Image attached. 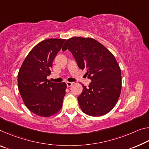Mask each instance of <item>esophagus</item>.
<instances>
[{"instance_id":"obj_1","label":"esophagus","mask_w":149,"mask_h":149,"mask_svg":"<svg viewBox=\"0 0 149 149\" xmlns=\"http://www.w3.org/2000/svg\"><path fill=\"white\" fill-rule=\"evenodd\" d=\"M66 85H67V86L68 87H71L73 85V83H72V82H66Z\"/></svg>"}]
</instances>
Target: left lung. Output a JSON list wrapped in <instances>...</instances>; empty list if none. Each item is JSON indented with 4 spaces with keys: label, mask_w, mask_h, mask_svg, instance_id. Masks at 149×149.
Returning a JSON list of instances; mask_svg holds the SVG:
<instances>
[{
    "label": "left lung",
    "mask_w": 149,
    "mask_h": 149,
    "mask_svg": "<svg viewBox=\"0 0 149 149\" xmlns=\"http://www.w3.org/2000/svg\"><path fill=\"white\" fill-rule=\"evenodd\" d=\"M70 51L78 67L86 69L91 79L77 100L82 111L102 116L115 107L121 91V72L113 54L91 38L73 37L66 40L62 51Z\"/></svg>",
    "instance_id": "obj_1"
}]
</instances>
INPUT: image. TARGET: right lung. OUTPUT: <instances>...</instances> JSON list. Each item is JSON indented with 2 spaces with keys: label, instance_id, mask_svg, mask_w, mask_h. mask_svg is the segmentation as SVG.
I'll return each mask as SVG.
<instances>
[{
  "label": "right lung",
  "instance_id": "obj_1",
  "mask_svg": "<svg viewBox=\"0 0 149 149\" xmlns=\"http://www.w3.org/2000/svg\"><path fill=\"white\" fill-rule=\"evenodd\" d=\"M64 39H47L33 48L24 60L18 74V87L28 109L40 117L55 115L62 107L67 85L47 79Z\"/></svg>",
  "mask_w": 149,
  "mask_h": 149
}]
</instances>
